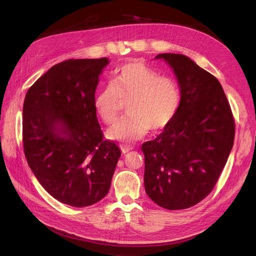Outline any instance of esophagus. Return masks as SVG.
I'll return each mask as SVG.
<instances>
[{
  "label": "esophagus",
  "instance_id": "34e87169",
  "mask_svg": "<svg viewBox=\"0 0 256 256\" xmlns=\"http://www.w3.org/2000/svg\"><path fill=\"white\" fill-rule=\"evenodd\" d=\"M120 150H122V154H126L129 150H131V147L128 146V145H120Z\"/></svg>",
  "mask_w": 256,
  "mask_h": 256
}]
</instances>
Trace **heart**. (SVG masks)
Instances as JSON below:
<instances>
[{"mask_svg": "<svg viewBox=\"0 0 256 256\" xmlns=\"http://www.w3.org/2000/svg\"><path fill=\"white\" fill-rule=\"evenodd\" d=\"M128 102L130 115L113 126L109 134L115 140L134 142L150 129L158 132L172 122L180 108V92L173 79L134 60L118 69L112 84L96 96L94 106L100 118L111 125Z\"/></svg>", "mask_w": 256, "mask_h": 256, "instance_id": "1", "label": "heart"}]
</instances>
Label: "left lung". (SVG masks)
Here are the masks:
<instances>
[{
    "label": "left lung",
    "instance_id": "1",
    "mask_svg": "<svg viewBox=\"0 0 256 256\" xmlns=\"http://www.w3.org/2000/svg\"><path fill=\"white\" fill-rule=\"evenodd\" d=\"M156 58L173 69L180 104L172 122L142 144L144 186L157 205L178 210L212 191L234 144L235 122L214 76L182 54L162 53Z\"/></svg>",
    "mask_w": 256,
    "mask_h": 256
}]
</instances>
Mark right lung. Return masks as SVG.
<instances>
[{
    "mask_svg": "<svg viewBox=\"0 0 256 256\" xmlns=\"http://www.w3.org/2000/svg\"><path fill=\"white\" fill-rule=\"evenodd\" d=\"M109 60H67L52 66L26 95L22 140L28 166L60 203L85 207L110 190L120 150L104 140L95 90Z\"/></svg>",
    "mask_w": 256,
    "mask_h": 256,
    "instance_id": "1",
    "label": "right lung"
}]
</instances>
